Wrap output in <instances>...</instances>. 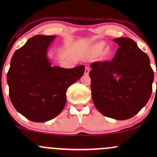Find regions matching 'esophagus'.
<instances>
[{
  "label": "esophagus",
  "instance_id": "1",
  "mask_svg": "<svg viewBox=\"0 0 157 157\" xmlns=\"http://www.w3.org/2000/svg\"><path fill=\"white\" fill-rule=\"evenodd\" d=\"M89 71H90V68L89 66H86V68H85V75H88L89 74Z\"/></svg>",
  "mask_w": 157,
  "mask_h": 157
}]
</instances>
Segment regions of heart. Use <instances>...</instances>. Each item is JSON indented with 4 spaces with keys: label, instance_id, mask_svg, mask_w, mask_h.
I'll use <instances>...</instances> for the list:
<instances>
[{
    "label": "heart",
    "instance_id": "1",
    "mask_svg": "<svg viewBox=\"0 0 157 157\" xmlns=\"http://www.w3.org/2000/svg\"><path fill=\"white\" fill-rule=\"evenodd\" d=\"M95 48H96L97 51H101V50L102 49V45L100 44V45H97L96 46H95Z\"/></svg>",
    "mask_w": 157,
    "mask_h": 157
}]
</instances>
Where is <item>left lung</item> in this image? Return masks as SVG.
I'll return each mask as SVG.
<instances>
[{
	"label": "left lung",
	"mask_w": 157,
	"mask_h": 157,
	"mask_svg": "<svg viewBox=\"0 0 157 157\" xmlns=\"http://www.w3.org/2000/svg\"><path fill=\"white\" fill-rule=\"evenodd\" d=\"M119 48L112 60L94 62L89 72L92 100L104 116L119 120L133 117L148 102L154 71L146 53L132 39H113Z\"/></svg>",
	"instance_id": "left-lung-1"
}]
</instances>
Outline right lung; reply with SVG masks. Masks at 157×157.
Here are the masks:
<instances>
[{"instance_id":"1","label":"right lung","mask_w":157,"mask_h":157,"mask_svg":"<svg viewBox=\"0 0 157 157\" xmlns=\"http://www.w3.org/2000/svg\"><path fill=\"white\" fill-rule=\"evenodd\" d=\"M56 36L36 35L17 49L11 59L7 83L11 102L31 121L44 122L63 109L66 91L83 75V65L73 68L52 66L48 48Z\"/></svg>"}]
</instances>
